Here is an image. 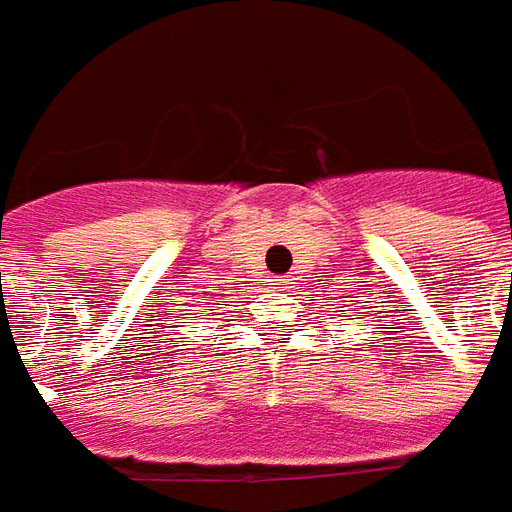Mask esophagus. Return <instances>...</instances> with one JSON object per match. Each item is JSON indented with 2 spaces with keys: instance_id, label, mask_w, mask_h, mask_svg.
I'll list each match as a JSON object with an SVG mask.
<instances>
[{
  "instance_id": "1",
  "label": "esophagus",
  "mask_w": 512,
  "mask_h": 512,
  "mask_svg": "<svg viewBox=\"0 0 512 512\" xmlns=\"http://www.w3.org/2000/svg\"><path fill=\"white\" fill-rule=\"evenodd\" d=\"M275 289H286V278H275Z\"/></svg>"
}]
</instances>
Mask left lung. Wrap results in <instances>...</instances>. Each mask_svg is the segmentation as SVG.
Returning a JSON list of instances; mask_svg holds the SVG:
<instances>
[{"label": "left lung", "mask_w": 512, "mask_h": 512, "mask_svg": "<svg viewBox=\"0 0 512 512\" xmlns=\"http://www.w3.org/2000/svg\"><path fill=\"white\" fill-rule=\"evenodd\" d=\"M369 303H372V300H369ZM394 333H397V331H394ZM372 342H375V339H372Z\"/></svg>", "instance_id": "1"}]
</instances>
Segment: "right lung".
<instances>
[{
	"mask_svg": "<svg viewBox=\"0 0 512 512\" xmlns=\"http://www.w3.org/2000/svg\"><path fill=\"white\" fill-rule=\"evenodd\" d=\"M217 306H226V303H217Z\"/></svg>",
	"mask_w": 512,
	"mask_h": 512,
	"instance_id": "add662e5",
	"label": "right lung"
}]
</instances>
